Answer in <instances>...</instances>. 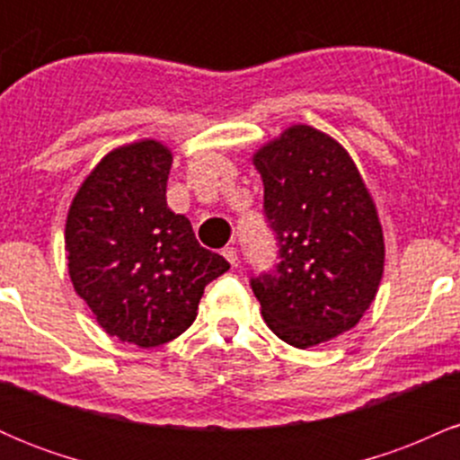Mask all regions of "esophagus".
<instances>
[{"mask_svg": "<svg viewBox=\"0 0 460 460\" xmlns=\"http://www.w3.org/2000/svg\"><path fill=\"white\" fill-rule=\"evenodd\" d=\"M223 255H225V260L231 263V266H235V263H237V251H235L234 246L223 248Z\"/></svg>", "mask_w": 460, "mask_h": 460, "instance_id": "obj_1", "label": "esophagus"}]
</instances>
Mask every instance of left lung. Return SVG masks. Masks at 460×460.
<instances>
[{
	"label": "left lung",
	"mask_w": 460,
	"mask_h": 460,
	"mask_svg": "<svg viewBox=\"0 0 460 460\" xmlns=\"http://www.w3.org/2000/svg\"><path fill=\"white\" fill-rule=\"evenodd\" d=\"M252 164L281 257L277 270L251 281L263 320L300 350L335 340L358 324L381 285L376 203L350 153L311 125L281 131Z\"/></svg>",
	"instance_id": "8db88e82"
}]
</instances>
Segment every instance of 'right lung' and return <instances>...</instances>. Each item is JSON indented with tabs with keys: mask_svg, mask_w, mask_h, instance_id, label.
<instances>
[{
	"mask_svg": "<svg viewBox=\"0 0 460 460\" xmlns=\"http://www.w3.org/2000/svg\"><path fill=\"white\" fill-rule=\"evenodd\" d=\"M172 151L145 138L116 146L88 172L65 226L68 277L97 324L140 348L172 341L197 318L205 285L229 261L166 203Z\"/></svg>",
	"mask_w": 460,
	"mask_h": 460,
	"instance_id": "add662e5",
	"label": "right lung"
}]
</instances>
